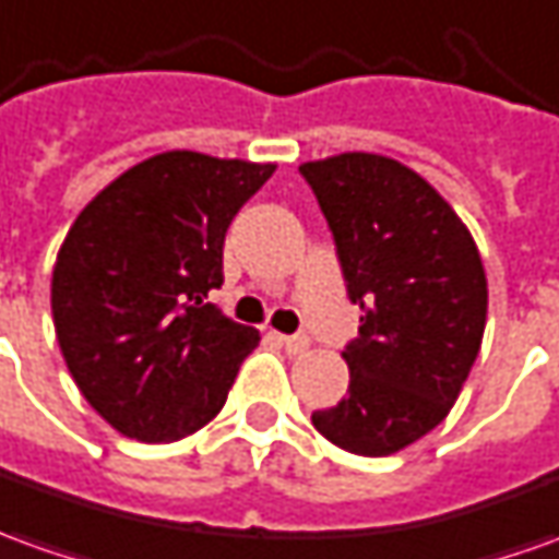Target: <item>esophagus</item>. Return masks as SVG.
<instances>
[{
	"instance_id": "obj_1",
	"label": "esophagus",
	"mask_w": 559,
	"mask_h": 559,
	"mask_svg": "<svg viewBox=\"0 0 559 559\" xmlns=\"http://www.w3.org/2000/svg\"><path fill=\"white\" fill-rule=\"evenodd\" d=\"M276 344L283 346L286 353H292V356H298V353H304V349H310V341H307V337H292V334H276Z\"/></svg>"
}]
</instances>
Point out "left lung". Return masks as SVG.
<instances>
[{"instance_id": "left-lung-1", "label": "left lung", "mask_w": 559, "mask_h": 559, "mask_svg": "<svg viewBox=\"0 0 559 559\" xmlns=\"http://www.w3.org/2000/svg\"><path fill=\"white\" fill-rule=\"evenodd\" d=\"M337 242L359 337L346 399L313 426L359 456H390L432 432L460 399L487 325V273L448 200L386 155L301 164Z\"/></svg>"}]
</instances>
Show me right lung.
<instances>
[{
    "label": "right lung",
    "instance_id": "1",
    "mask_svg": "<svg viewBox=\"0 0 559 559\" xmlns=\"http://www.w3.org/2000/svg\"><path fill=\"white\" fill-rule=\"evenodd\" d=\"M276 164L176 148L124 169L72 222L51 276L57 344L115 432L169 444L225 407L261 334L206 295L234 215Z\"/></svg>",
    "mask_w": 559,
    "mask_h": 559
}]
</instances>
